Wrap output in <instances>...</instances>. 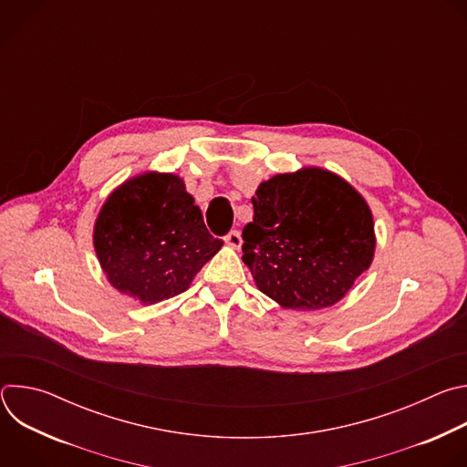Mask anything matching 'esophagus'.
<instances>
[{
	"label": "esophagus",
	"mask_w": 467,
	"mask_h": 467,
	"mask_svg": "<svg viewBox=\"0 0 467 467\" xmlns=\"http://www.w3.org/2000/svg\"><path fill=\"white\" fill-rule=\"evenodd\" d=\"M223 240H225V244H227V245L236 247V249L242 245V236H240V233H238V231H231V233H227Z\"/></svg>",
	"instance_id": "obj_1"
}]
</instances>
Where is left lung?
Wrapping results in <instances>:
<instances>
[{
    "mask_svg": "<svg viewBox=\"0 0 467 467\" xmlns=\"http://www.w3.org/2000/svg\"><path fill=\"white\" fill-rule=\"evenodd\" d=\"M242 231L244 262L268 297L317 310L340 301L375 251L364 197L338 175L305 168L258 186Z\"/></svg>",
    "mask_w": 467,
    "mask_h": 467,
    "instance_id": "left-lung-1",
    "label": "left lung"
}]
</instances>
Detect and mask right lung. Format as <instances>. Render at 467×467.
Segmentation results:
<instances>
[{
	"label": "right lung",
	"mask_w": 467,
	"mask_h": 467,
	"mask_svg": "<svg viewBox=\"0 0 467 467\" xmlns=\"http://www.w3.org/2000/svg\"><path fill=\"white\" fill-rule=\"evenodd\" d=\"M184 182L171 173H144L105 202L94 247L110 285L153 305L184 292L220 251Z\"/></svg>",
	"instance_id": "1"
}]
</instances>
